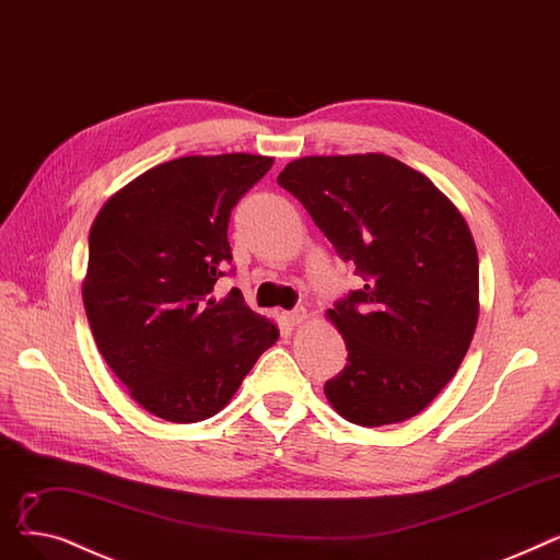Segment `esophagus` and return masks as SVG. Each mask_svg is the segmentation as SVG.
<instances>
[{"label":"esophagus","mask_w":560,"mask_h":560,"mask_svg":"<svg viewBox=\"0 0 560 560\" xmlns=\"http://www.w3.org/2000/svg\"><path fill=\"white\" fill-rule=\"evenodd\" d=\"M284 318L289 322V326H303L307 322V310L305 307H296L284 314Z\"/></svg>","instance_id":"esophagus-1"}]
</instances>
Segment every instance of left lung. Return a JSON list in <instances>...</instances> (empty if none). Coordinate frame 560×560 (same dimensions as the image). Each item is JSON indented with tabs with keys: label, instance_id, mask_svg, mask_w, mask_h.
<instances>
[{
	"label": "left lung",
	"instance_id": "left-lung-1",
	"mask_svg": "<svg viewBox=\"0 0 560 560\" xmlns=\"http://www.w3.org/2000/svg\"><path fill=\"white\" fill-rule=\"evenodd\" d=\"M278 184L366 282L326 312L349 351L324 387L330 406L366 429L419 415L456 376L478 322V255L458 207L381 152L301 156Z\"/></svg>",
	"mask_w": 560,
	"mask_h": 560
}]
</instances>
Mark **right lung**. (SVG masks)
<instances>
[{"label":"right lung","instance_id":"1","mask_svg":"<svg viewBox=\"0 0 560 560\" xmlns=\"http://www.w3.org/2000/svg\"><path fill=\"white\" fill-rule=\"evenodd\" d=\"M273 156L191 154L125 184L89 234L84 307L97 349L150 415L194 423L221 412L280 337L238 289L211 296L232 261V207Z\"/></svg>","mask_w":560,"mask_h":560}]
</instances>
